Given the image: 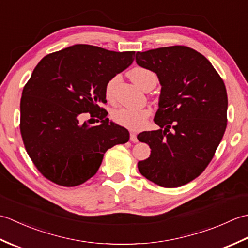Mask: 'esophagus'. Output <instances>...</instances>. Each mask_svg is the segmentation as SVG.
Wrapping results in <instances>:
<instances>
[{
	"label": "esophagus",
	"mask_w": 248,
	"mask_h": 248,
	"mask_svg": "<svg viewBox=\"0 0 248 248\" xmlns=\"http://www.w3.org/2000/svg\"><path fill=\"white\" fill-rule=\"evenodd\" d=\"M130 140L133 141V143H138V141H139L138 136H136V134L134 132L130 133Z\"/></svg>",
	"instance_id": "34e87169"
}]
</instances>
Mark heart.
Returning <instances> with one entry per match:
<instances>
[{
	"label": "heart",
	"instance_id": "heart-1",
	"mask_svg": "<svg viewBox=\"0 0 248 248\" xmlns=\"http://www.w3.org/2000/svg\"><path fill=\"white\" fill-rule=\"evenodd\" d=\"M129 76L136 85L141 89L150 80L155 78V73L143 67H135L131 69ZM118 83V77H114L105 85V97L112 100L114 97L115 88ZM151 114L148 108H120L115 109L112 114V118L116 124L131 130H139L145 124L147 118Z\"/></svg>",
	"mask_w": 248,
	"mask_h": 248
}]
</instances>
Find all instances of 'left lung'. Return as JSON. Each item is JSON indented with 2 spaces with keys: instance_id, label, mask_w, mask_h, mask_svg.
Returning a JSON list of instances; mask_svg holds the SVG:
<instances>
[{
  "instance_id": "8db88e82",
  "label": "left lung",
  "mask_w": 248,
  "mask_h": 248,
  "mask_svg": "<svg viewBox=\"0 0 248 248\" xmlns=\"http://www.w3.org/2000/svg\"><path fill=\"white\" fill-rule=\"evenodd\" d=\"M138 65L154 71L161 84L155 123L160 129L138 135L151 154L139 170L163 187L194 180L211 162L227 127L225 84L199 52L172 46L138 52Z\"/></svg>"
}]
</instances>
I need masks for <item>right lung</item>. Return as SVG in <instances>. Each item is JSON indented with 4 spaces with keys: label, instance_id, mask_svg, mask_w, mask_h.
<instances>
[{
    "label": "right lung",
    "instance_id": "1",
    "mask_svg": "<svg viewBox=\"0 0 248 248\" xmlns=\"http://www.w3.org/2000/svg\"><path fill=\"white\" fill-rule=\"evenodd\" d=\"M134 54L73 45L35 67L22 92L20 131L31 161L50 181L80 186L98 171L105 151L129 140V131L107 118L99 104L107 103V83L132 64ZM83 112L100 124L80 123Z\"/></svg>",
    "mask_w": 248,
    "mask_h": 248
}]
</instances>
